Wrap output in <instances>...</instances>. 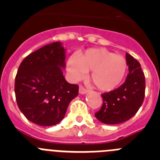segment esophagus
I'll return each mask as SVG.
<instances>
[{
  "label": "esophagus",
  "mask_w": 160,
  "mask_h": 160,
  "mask_svg": "<svg viewBox=\"0 0 160 160\" xmlns=\"http://www.w3.org/2000/svg\"><path fill=\"white\" fill-rule=\"evenodd\" d=\"M87 93H88V90H87L86 88H84L82 86H80V87H79V94H86Z\"/></svg>",
  "instance_id": "34e87169"
}]
</instances>
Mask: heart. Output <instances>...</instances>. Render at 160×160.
I'll list each match as a JSON object with an SVG mask.
<instances>
[{
	"mask_svg": "<svg viewBox=\"0 0 160 160\" xmlns=\"http://www.w3.org/2000/svg\"><path fill=\"white\" fill-rule=\"evenodd\" d=\"M68 74L73 80L82 78L92 70L90 78L102 91H111L119 87L128 70L127 60L105 49H90L79 57L73 55L67 61Z\"/></svg>",
	"mask_w": 160,
	"mask_h": 160,
	"instance_id": "1",
	"label": "heart"
}]
</instances>
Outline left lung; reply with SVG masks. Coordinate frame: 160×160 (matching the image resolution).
<instances>
[{
  "mask_svg": "<svg viewBox=\"0 0 160 160\" xmlns=\"http://www.w3.org/2000/svg\"><path fill=\"white\" fill-rule=\"evenodd\" d=\"M129 73L125 82L111 92L102 94L103 104L95 114L100 122L118 124L132 118L143 102L145 96V76L140 63L126 54Z\"/></svg>",
  "mask_w": 160,
  "mask_h": 160,
  "instance_id": "obj_1",
  "label": "left lung"
}]
</instances>
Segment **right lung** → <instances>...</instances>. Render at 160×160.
Returning <instances> with one entry per match:
<instances>
[{"label":"right lung","instance_id":"right-lung-1","mask_svg":"<svg viewBox=\"0 0 160 160\" xmlns=\"http://www.w3.org/2000/svg\"><path fill=\"white\" fill-rule=\"evenodd\" d=\"M65 60L66 49L57 42L30 53L20 65L14 90L20 111L30 122L56 125L78 94V86L67 82L63 76Z\"/></svg>","mask_w":160,"mask_h":160}]
</instances>
